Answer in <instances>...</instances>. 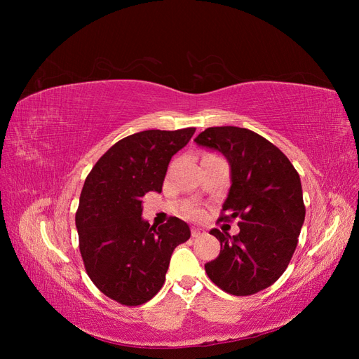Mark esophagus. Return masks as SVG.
<instances>
[{"instance_id":"obj_1","label":"esophagus","mask_w":359,"mask_h":359,"mask_svg":"<svg viewBox=\"0 0 359 359\" xmlns=\"http://www.w3.org/2000/svg\"><path fill=\"white\" fill-rule=\"evenodd\" d=\"M202 235H205V232L202 229H199V227H191V236L193 238H201Z\"/></svg>"}]
</instances>
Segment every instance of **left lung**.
I'll list each match as a JSON object with an SVG mask.
<instances>
[{
    "mask_svg": "<svg viewBox=\"0 0 359 359\" xmlns=\"http://www.w3.org/2000/svg\"><path fill=\"white\" fill-rule=\"evenodd\" d=\"M194 142L229 161L231 189L220 220L240 219L236 235L210 232L222 250L205 271L224 292L253 295L278 280L297 248L306 219L299 175L276 145L248 128L210 127Z\"/></svg>",
    "mask_w": 359,
    "mask_h": 359,
    "instance_id": "8db88e82",
    "label": "left lung"
}]
</instances>
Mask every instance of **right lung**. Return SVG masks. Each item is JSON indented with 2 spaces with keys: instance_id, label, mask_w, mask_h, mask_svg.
Segmentation results:
<instances>
[{
  "instance_id": "obj_1",
  "label": "right lung",
  "mask_w": 359,
  "mask_h": 359,
  "mask_svg": "<svg viewBox=\"0 0 359 359\" xmlns=\"http://www.w3.org/2000/svg\"><path fill=\"white\" fill-rule=\"evenodd\" d=\"M194 127L145 130L118 140L85 180L76 212L86 274L106 297L140 306L165 283L170 256L190 238L177 217L161 226L142 219V198L161 191L169 161L189 144Z\"/></svg>"
}]
</instances>
